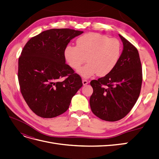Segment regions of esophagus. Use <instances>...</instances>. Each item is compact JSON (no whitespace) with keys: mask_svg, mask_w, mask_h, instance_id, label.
<instances>
[{"mask_svg":"<svg viewBox=\"0 0 159 159\" xmlns=\"http://www.w3.org/2000/svg\"><path fill=\"white\" fill-rule=\"evenodd\" d=\"M82 83H83L84 85H87L88 84V81L87 80H82Z\"/></svg>","mask_w":159,"mask_h":159,"instance_id":"obj_1","label":"esophagus"}]
</instances>
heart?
Masks as SVG:
<instances>
[{
	"label": "heart",
	"mask_w": 159,
	"mask_h": 159,
	"mask_svg": "<svg viewBox=\"0 0 159 159\" xmlns=\"http://www.w3.org/2000/svg\"><path fill=\"white\" fill-rule=\"evenodd\" d=\"M121 45L116 38L90 32L80 36L76 46H68L64 50L66 61L71 68L78 70L87 58L89 64L78 70V74L88 78L97 74L105 76L111 71L119 60Z\"/></svg>",
	"instance_id": "b5f03b06"
}]
</instances>
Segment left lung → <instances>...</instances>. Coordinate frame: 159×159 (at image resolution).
Listing matches in <instances>:
<instances>
[{
  "instance_id": "left-lung-1",
  "label": "left lung",
  "mask_w": 159,
  "mask_h": 159,
  "mask_svg": "<svg viewBox=\"0 0 159 159\" xmlns=\"http://www.w3.org/2000/svg\"><path fill=\"white\" fill-rule=\"evenodd\" d=\"M123 50L110 73L90 82L93 91L89 99L92 112L101 119L116 121L130 112L137 102L142 85V68L137 49L119 34Z\"/></svg>"
}]
</instances>
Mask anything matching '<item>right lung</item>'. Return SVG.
Wrapping results in <instances>:
<instances>
[{"label": "right lung", "instance_id": "right-lung-1", "mask_svg": "<svg viewBox=\"0 0 159 159\" xmlns=\"http://www.w3.org/2000/svg\"><path fill=\"white\" fill-rule=\"evenodd\" d=\"M83 32L70 28L48 30L30 38L24 47L18 59L19 85L28 107L38 116L53 118L66 112L83 85L64 56L70 40Z\"/></svg>", "mask_w": 159, "mask_h": 159}]
</instances>
